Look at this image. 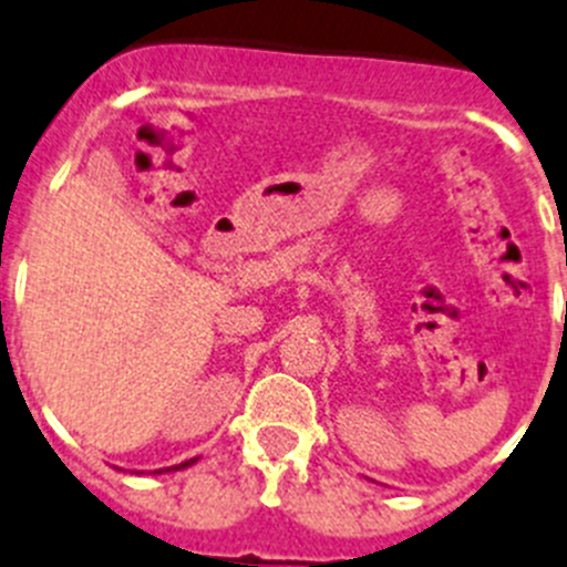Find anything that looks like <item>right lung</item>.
I'll return each instance as SVG.
<instances>
[{"mask_svg":"<svg viewBox=\"0 0 567 567\" xmlns=\"http://www.w3.org/2000/svg\"><path fill=\"white\" fill-rule=\"evenodd\" d=\"M195 462H198V458H187V462H182V464H173V467L153 470V475H162V473H178V470H187V467H193ZM136 475H140V473H136Z\"/></svg>","mask_w":567,"mask_h":567,"instance_id":"add662e5","label":"right lung"}]
</instances>
